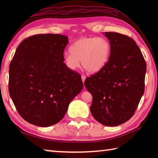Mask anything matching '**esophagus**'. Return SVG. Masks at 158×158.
<instances>
[{"mask_svg": "<svg viewBox=\"0 0 158 158\" xmlns=\"http://www.w3.org/2000/svg\"><path fill=\"white\" fill-rule=\"evenodd\" d=\"M81 79H82L83 83H84V82L85 81V75H81Z\"/></svg>", "mask_w": 158, "mask_h": 158, "instance_id": "1", "label": "esophagus"}]
</instances>
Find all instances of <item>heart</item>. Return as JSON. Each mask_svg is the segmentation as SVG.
I'll list each match as a JSON object with an SVG mask.
<instances>
[{
  "label": "heart",
  "mask_w": 158,
  "mask_h": 158,
  "mask_svg": "<svg viewBox=\"0 0 158 158\" xmlns=\"http://www.w3.org/2000/svg\"><path fill=\"white\" fill-rule=\"evenodd\" d=\"M70 53L63 55V62L70 69L81 65L88 73L95 74L101 71L109 62L111 45L105 37H84L69 47Z\"/></svg>",
  "instance_id": "b5f03b06"
}]
</instances>
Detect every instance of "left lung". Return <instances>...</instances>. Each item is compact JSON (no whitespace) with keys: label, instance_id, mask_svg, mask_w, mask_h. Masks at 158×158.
Returning <instances> with one entry per match:
<instances>
[{"label":"left lung","instance_id":"obj_1","mask_svg":"<svg viewBox=\"0 0 158 158\" xmlns=\"http://www.w3.org/2000/svg\"><path fill=\"white\" fill-rule=\"evenodd\" d=\"M105 35L111 45L110 58L84 85L92 95L90 110L94 118L106 126H116L135 114L144 93L146 63L131 37L115 32Z\"/></svg>","mask_w":158,"mask_h":158}]
</instances>
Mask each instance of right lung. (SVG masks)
Returning a JSON list of instances; mask_svg holds the SVG:
<instances>
[{
  "label": "right lung",
  "mask_w": 158,
  "mask_h": 158,
  "mask_svg": "<svg viewBox=\"0 0 158 158\" xmlns=\"http://www.w3.org/2000/svg\"><path fill=\"white\" fill-rule=\"evenodd\" d=\"M68 37L38 34L19 45L9 68V93L20 116L30 123L49 127L63 119L81 92V75L63 63Z\"/></svg>",
  "instance_id": "1"
}]
</instances>
